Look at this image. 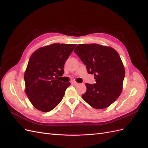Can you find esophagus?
Returning <instances> with one entry per match:
<instances>
[{
	"label": "esophagus",
	"instance_id": "esophagus-1",
	"mask_svg": "<svg viewBox=\"0 0 148 148\" xmlns=\"http://www.w3.org/2000/svg\"><path fill=\"white\" fill-rule=\"evenodd\" d=\"M72 84H73L74 85H78V83L77 82H73Z\"/></svg>",
	"mask_w": 148,
	"mask_h": 148
}]
</instances>
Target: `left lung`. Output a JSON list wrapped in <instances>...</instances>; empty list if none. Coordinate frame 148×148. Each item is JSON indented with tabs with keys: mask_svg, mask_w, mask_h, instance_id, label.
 I'll use <instances>...</instances> for the list:
<instances>
[{
	"mask_svg": "<svg viewBox=\"0 0 148 148\" xmlns=\"http://www.w3.org/2000/svg\"><path fill=\"white\" fill-rule=\"evenodd\" d=\"M75 49L88 73L95 75L96 82L93 84L86 83L83 99L97 109L109 107L122 92L125 74L118 52L112 47L97 44H78Z\"/></svg>",
	"mask_w": 148,
	"mask_h": 148,
	"instance_id": "left-lung-1",
	"label": "left lung"
}]
</instances>
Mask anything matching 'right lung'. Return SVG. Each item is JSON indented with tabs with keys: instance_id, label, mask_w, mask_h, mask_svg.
<instances>
[{
	"instance_id": "1",
	"label": "right lung",
	"mask_w": 148,
	"mask_h": 148,
	"mask_svg": "<svg viewBox=\"0 0 148 148\" xmlns=\"http://www.w3.org/2000/svg\"><path fill=\"white\" fill-rule=\"evenodd\" d=\"M77 44L55 43L39 48L31 56L24 75L25 92L36 109L49 112L59 104L70 83L57 80Z\"/></svg>"
}]
</instances>
